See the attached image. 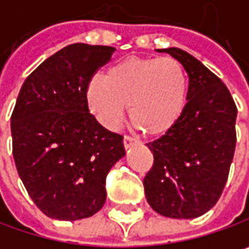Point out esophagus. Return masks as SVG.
<instances>
[{
    "mask_svg": "<svg viewBox=\"0 0 249 249\" xmlns=\"http://www.w3.org/2000/svg\"><path fill=\"white\" fill-rule=\"evenodd\" d=\"M138 141L134 138V137H131V135H125L124 137V147L125 148H129L131 145H134V144H137Z\"/></svg>",
    "mask_w": 249,
    "mask_h": 249,
    "instance_id": "1",
    "label": "esophagus"
}]
</instances>
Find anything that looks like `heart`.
<instances>
[{"label": "heart", "mask_w": 249, "mask_h": 249, "mask_svg": "<svg viewBox=\"0 0 249 249\" xmlns=\"http://www.w3.org/2000/svg\"><path fill=\"white\" fill-rule=\"evenodd\" d=\"M189 95V76L174 57H126L112 65L105 79L88 86V102L108 128L120 124L129 105L131 121L141 131L159 135L181 117Z\"/></svg>", "instance_id": "1"}]
</instances>
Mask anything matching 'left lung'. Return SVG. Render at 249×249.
Listing matches in <instances>:
<instances>
[{
    "label": "left lung",
    "instance_id": "8db88e82",
    "mask_svg": "<svg viewBox=\"0 0 249 249\" xmlns=\"http://www.w3.org/2000/svg\"><path fill=\"white\" fill-rule=\"evenodd\" d=\"M189 76L186 108L178 121L147 144L154 163L144 177L145 197L160 215L192 219L219 200L236 144V105L224 82L187 52L161 49Z\"/></svg>",
    "mask_w": 249,
    "mask_h": 249
}]
</instances>
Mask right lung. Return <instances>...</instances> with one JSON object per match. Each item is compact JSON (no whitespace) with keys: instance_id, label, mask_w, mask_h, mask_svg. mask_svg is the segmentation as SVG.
Listing matches in <instances>:
<instances>
[{"instance_id":"1","label":"right lung","mask_w":249,"mask_h":249,"mask_svg":"<svg viewBox=\"0 0 249 249\" xmlns=\"http://www.w3.org/2000/svg\"><path fill=\"white\" fill-rule=\"evenodd\" d=\"M111 46L75 43L46 59L23 83L13 115V156L25 189L49 218L77 221L107 200V176L125 156L123 135L89 112L88 86Z\"/></svg>"}]
</instances>
